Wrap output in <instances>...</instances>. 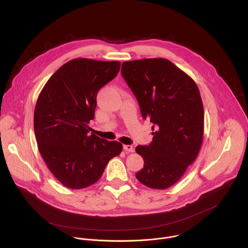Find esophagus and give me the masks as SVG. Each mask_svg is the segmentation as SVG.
<instances>
[{"mask_svg": "<svg viewBox=\"0 0 248 248\" xmlns=\"http://www.w3.org/2000/svg\"><path fill=\"white\" fill-rule=\"evenodd\" d=\"M123 149L127 153H133L135 151V149H134V147L132 145H123Z\"/></svg>", "mask_w": 248, "mask_h": 248, "instance_id": "1", "label": "esophagus"}]
</instances>
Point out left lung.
Here are the masks:
<instances>
[{
  "label": "left lung",
  "mask_w": 248,
  "mask_h": 248,
  "mask_svg": "<svg viewBox=\"0 0 248 248\" xmlns=\"http://www.w3.org/2000/svg\"><path fill=\"white\" fill-rule=\"evenodd\" d=\"M121 74L153 123V141L136 152L144 166L136 174L142 184L166 189L192 164L202 146L204 111L195 81L164 58L127 61Z\"/></svg>",
  "instance_id": "left-lung-1"
}]
</instances>
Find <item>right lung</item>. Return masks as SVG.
Masks as SVG:
<instances>
[{"instance_id": "right-lung-1", "label": "right lung", "mask_w": 248, "mask_h": 248, "mask_svg": "<svg viewBox=\"0 0 248 248\" xmlns=\"http://www.w3.org/2000/svg\"><path fill=\"white\" fill-rule=\"evenodd\" d=\"M118 61L76 58L44 86L34 110V132L46 166L63 185L82 189L95 183L122 144L90 135L99 90L118 73Z\"/></svg>"}]
</instances>
